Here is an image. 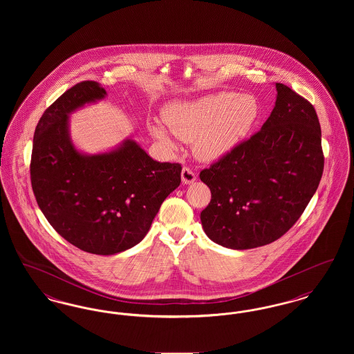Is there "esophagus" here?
<instances>
[{"label": "esophagus", "instance_id": "obj_1", "mask_svg": "<svg viewBox=\"0 0 354 354\" xmlns=\"http://www.w3.org/2000/svg\"><path fill=\"white\" fill-rule=\"evenodd\" d=\"M182 180L185 185H189L196 180V174L189 169V167H183L182 169Z\"/></svg>", "mask_w": 354, "mask_h": 354}]
</instances>
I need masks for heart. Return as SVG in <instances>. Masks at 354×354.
I'll list each match as a JSON object with an SVG mask.
<instances>
[{
    "mask_svg": "<svg viewBox=\"0 0 354 354\" xmlns=\"http://www.w3.org/2000/svg\"><path fill=\"white\" fill-rule=\"evenodd\" d=\"M259 115V106L251 95L219 93L196 101L175 102L163 110L169 130L180 139L192 142L195 153L214 160L231 151L251 131ZM151 134L172 146L169 131L158 123L150 126Z\"/></svg>",
    "mask_w": 354,
    "mask_h": 354,
    "instance_id": "b5f03b06",
    "label": "heart"
}]
</instances>
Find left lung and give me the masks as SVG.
I'll list each match as a JSON object with an SVG mask.
<instances>
[{"instance_id":"8db88e82","label":"left lung","mask_w":354,"mask_h":354,"mask_svg":"<svg viewBox=\"0 0 354 354\" xmlns=\"http://www.w3.org/2000/svg\"><path fill=\"white\" fill-rule=\"evenodd\" d=\"M261 130L201 171L211 202L201 214L207 236L223 247L270 244L300 219L324 171L313 104L286 84Z\"/></svg>"}]
</instances>
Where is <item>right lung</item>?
Wrapping results in <instances>:
<instances>
[{
	"mask_svg": "<svg viewBox=\"0 0 354 354\" xmlns=\"http://www.w3.org/2000/svg\"><path fill=\"white\" fill-rule=\"evenodd\" d=\"M106 90L84 81L53 102L33 138L30 180L51 227L84 252L115 254L136 245L162 203L180 185L182 166L150 158L134 140L82 155L68 136V113L102 100Z\"/></svg>",
	"mask_w": 354,
	"mask_h": 354,
	"instance_id": "right-lung-1",
	"label": "right lung"
}]
</instances>
